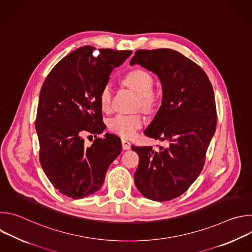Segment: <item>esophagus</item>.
<instances>
[{"label":"esophagus","mask_w":252,"mask_h":252,"mask_svg":"<svg viewBox=\"0 0 252 252\" xmlns=\"http://www.w3.org/2000/svg\"><path fill=\"white\" fill-rule=\"evenodd\" d=\"M122 146H123V150H129L130 147H131V143L127 139L123 138L122 139Z\"/></svg>","instance_id":"1"}]
</instances>
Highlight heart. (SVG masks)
<instances>
[{
	"label": "heart",
	"instance_id": "1",
	"mask_svg": "<svg viewBox=\"0 0 252 252\" xmlns=\"http://www.w3.org/2000/svg\"><path fill=\"white\" fill-rule=\"evenodd\" d=\"M125 84L138 94V106L143 111L152 112L158 102V94L154 90V79L149 71L136 68L130 70L124 79ZM113 90L110 84H105L99 93V103L104 111H110L112 107ZM145 119L136 115H117L109 122L111 131L123 136L133 137L136 131L142 126Z\"/></svg>",
	"mask_w": 252,
	"mask_h": 252
}]
</instances>
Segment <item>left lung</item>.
Segmentation results:
<instances>
[{
  "mask_svg": "<svg viewBox=\"0 0 252 252\" xmlns=\"http://www.w3.org/2000/svg\"><path fill=\"white\" fill-rule=\"evenodd\" d=\"M129 63L152 70L161 83V105L145 133L168 143L158 152L131 147L139 157L134 184L147 198L171 200L186 192L203 168L217 128L213 89L204 70L174 50H138Z\"/></svg>",
  "mask_w": 252,
  "mask_h": 252,
  "instance_id": "8db88e82",
  "label": "left lung"
}]
</instances>
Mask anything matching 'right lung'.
<instances>
[{
	"mask_svg": "<svg viewBox=\"0 0 252 252\" xmlns=\"http://www.w3.org/2000/svg\"><path fill=\"white\" fill-rule=\"evenodd\" d=\"M94 50L79 48L53 67L41 89L35 119L41 165L51 184L75 199L101 188L107 168L122 151L115 134L97 137L88 148L83 137L91 133L96 137L105 128L99 93L114 67L132 52Z\"/></svg>",
	"mask_w": 252,
	"mask_h": 252,
	"instance_id": "right-lung-1",
	"label": "right lung"
}]
</instances>
